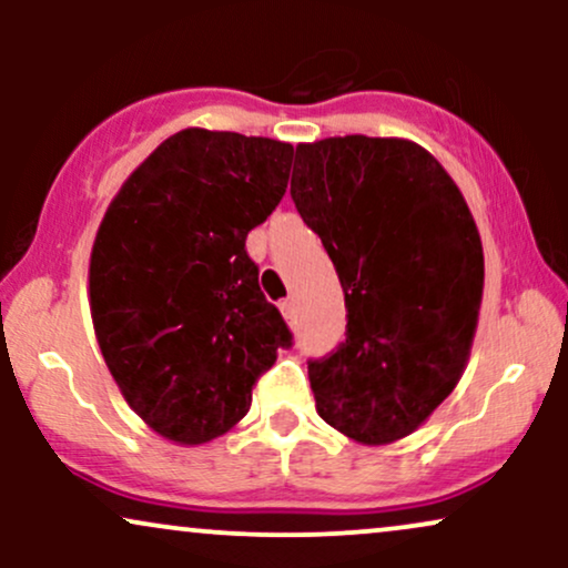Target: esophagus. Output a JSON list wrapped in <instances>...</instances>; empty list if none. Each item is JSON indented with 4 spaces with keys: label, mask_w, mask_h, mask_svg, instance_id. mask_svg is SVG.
<instances>
[{
    "label": "esophagus",
    "mask_w": 568,
    "mask_h": 568,
    "mask_svg": "<svg viewBox=\"0 0 568 568\" xmlns=\"http://www.w3.org/2000/svg\"><path fill=\"white\" fill-rule=\"evenodd\" d=\"M280 312H283L285 321H293V315H296V302H293V298H285V302H280Z\"/></svg>",
    "instance_id": "1"
}]
</instances>
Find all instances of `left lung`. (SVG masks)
Instances as JSON below:
<instances>
[{"instance_id":"obj_1","label":"left lung","mask_w":568,"mask_h":568,"mask_svg":"<svg viewBox=\"0 0 568 568\" xmlns=\"http://www.w3.org/2000/svg\"><path fill=\"white\" fill-rule=\"evenodd\" d=\"M291 197L347 306V338L310 361L317 414L363 446L406 438L470 361L486 275L470 207L425 146L368 135L298 143Z\"/></svg>"}]
</instances>
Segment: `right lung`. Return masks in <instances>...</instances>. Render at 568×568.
<instances>
[{
  "mask_svg": "<svg viewBox=\"0 0 568 568\" xmlns=\"http://www.w3.org/2000/svg\"><path fill=\"white\" fill-rule=\"evenodd\" d=\"M293 146L230 130L173 133L109 202L90 251L98 347L128 406L165 440L202 446L251 408L291 347L245 237L283 200Z\"/></svg>",
  "mask_w": 568,
  "mask_h": 568,
  "instance_id": "1",
  "label": "right lung"
}]
</instances>
